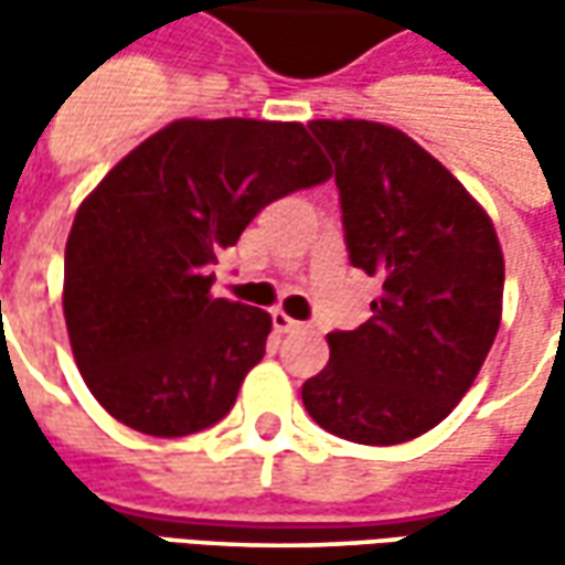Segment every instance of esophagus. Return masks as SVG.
I'll return each instance as SVG.
<instances>
[{
    "label": "esophagus",
    "instance_id": "esophagus-1",
    "mask_svg": "<svg viewBox=\"0 0 565 565\" xmlns=\"http://www.w3.org/2000/svg\"><path fill=\"white\" fill-rule=\"evenodd\" d=\"M301 327H305V323H301V320H292L286 311H273V330H276V333H295V330H301Z\"/></svg>",
    "mask_w": 565,
    "mask_h": 565
}]
</instances>
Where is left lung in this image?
Returning <instances> with one entry per match:
<instances>
[{
    "mask_svg": "<svg viewBox=\"0 0 565 565\" xmlns=\"http://www.w3.org/2000/svg\"><path fill=\"white\" fill-rule=\"evenodd\" d=\"M337 166L352 267L383 295L359 330L330 333V361L301 402L323 430L364 446L415 440L468 393L503 315V250L462 182L399 128L308 121Z\"/></svg>",
    "mask_w": 565,
    "mask_h": 565,
    "instance_id": "obj_1",
    "label": "left lung"
}]
</instances>
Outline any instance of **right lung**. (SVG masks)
Segmentation results:
<instances>
[{
    "instance_id": "1",
    "label": "right lung",
    "mask_w": 565,
    "mask_h": 565,
    "mask_svg": "<svg viewBox=\"0 0 565 565\" xmlns=\"http://www.w3.org/2000/svg\"><path fill=\"white\" fill-rule=\"evenodd\" d=\"M333 172L301 121L179 119L77 206L65 327L94 399L150 437H188L235 405L270 337L260 308L213 298L220 250L273 201Z\"/></svg>"
}]
</instances>
